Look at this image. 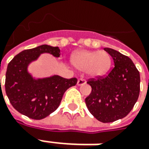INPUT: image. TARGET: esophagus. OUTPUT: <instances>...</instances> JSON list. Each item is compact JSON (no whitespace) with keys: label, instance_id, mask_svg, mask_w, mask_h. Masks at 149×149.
Masks as SVG:
<instances>
[{"label":"esophagus","instance_id":"34e87169","mask_svg":"<svg viewBox=\"0 0 149 149\" xmlns=\"http://www.w3.org/2000/svg\"><path fill=\"white\" fill-rule=\"evenodd\" d=\"M86 83V81L85 79L80 78L78 79V81H77V86H84Z\"/></svg>","mask_w":149,"mask_h":149}]
</instances>
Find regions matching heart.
Here are the masks:
<instances>
[{
  "instance_id": "b5f03b06",
  "label": "heart",
  "mask_w": 149,
  "mask_h": 149,
  "mask_svg": "<svg viewBox=\"0 0 149 149\" xmlns=\"http://www.w3.org/2000/svg\"><path fill=\"white\" fill-rule=\"evenodd\" d=\"M72 65L79 70L86 71L92 77H101L109 72L111 56L104 50H78L71 57Z\"/></svg>"
}]
</instances>
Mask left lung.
Listing matches in <instances>:
<instances>
[{
  "label": "left lung",
  "instance_id": "left-lung-1",
  "mask_svg": "<svg viewBox=\"0 0 149 149\" xmlns=\"http://www.w3.org/2000/svg\"><path fill=\"white\" fill-rule=\"evenodd\" d=\"M104 50L112 56L114 68L106 77L91 80L88 110L98 121L107 123L121 119L133 109L140 90V77L130 58L111 48Z\"/></svg>",
  "mask_w": 149,
  "mask_h": 149
}]
</instances>
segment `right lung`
Returning a JSON list of instances; mask_svg holds the SVG:
<instances>
[{
	"label": "right lung",
	"mask_w": 149,
	"mask_h": 149,
	"mask_svg": "<svg viewBox=\"0 0 149 149\" xmlns=\"http://www.w3.org/2000/svg\"><path fill=\"white\" fill-rule=\"evenodd\" d=\"M42 54L55 58L61 54L58 46L48 45L25 49L9 63L6 74V92L12 106L21 114L35 120L43 119L54 112L64 92L77 82L75 77L65 79L58 75L33 77L28 67Z\"/></svg>",
	"instance_id": "add662e5"
}]
</instances>
